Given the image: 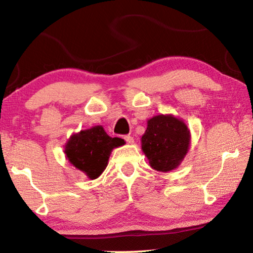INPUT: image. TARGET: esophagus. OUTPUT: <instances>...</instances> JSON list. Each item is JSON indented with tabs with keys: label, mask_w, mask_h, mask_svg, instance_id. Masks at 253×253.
I'll return each mask as SVG.
<instances>
[{
	"label": "esophagus",
	"mask_w": 253,
	"mask_h": 253,
	"mask_svg": "<svg viewBox=\"0 0 253 253\" xmlns=\"http://www.w3.org/2000/svg\"><path fill=\"white\" fill-rule=\"evenodd\" d=\"M124 139H125V142L128 144H132L134 143V138L130 135H125L124 136Z\"/></svg>",
	"instance_id": "34e87169"
}]
</instances>
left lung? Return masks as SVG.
Here are the masks:
<instances>
[{"instance_id": "left-lung-1", "label": "left lung", "mask_w": 253, "mask_h": 253, "mask_svg": "<svg viewBox=\"0 0 253 253\" xmlns=\"http://www.w3.org/2000/svg\"><path fill=\"white\" fill-rule=\"evenodd\" d=\"M188 145L190 131L179 119L160 115L147 122L142 149L154 169L169 172L176 169L186 155Z\"/></svg>"}]
</instances>
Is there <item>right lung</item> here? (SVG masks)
Returning a JSON list of instances; mask_svg holds the SVG:
<instances>
[{"label": "right lung", "instance_id": "1", "mask_svg": "<svg viewBox=\"0 0 253 253\" xmlns=\"http://www.w3.org/2000/svg\"><path fill=\"white\" fill-rule=\"evenodd\" d=\"M122 138L107 135L101 126L81 130L66 145L68 160L89 178H97L106 169L111 149L121 146Z\"/></svg>", "mask_w": 253, "mask_h": 253}]
</instances>
